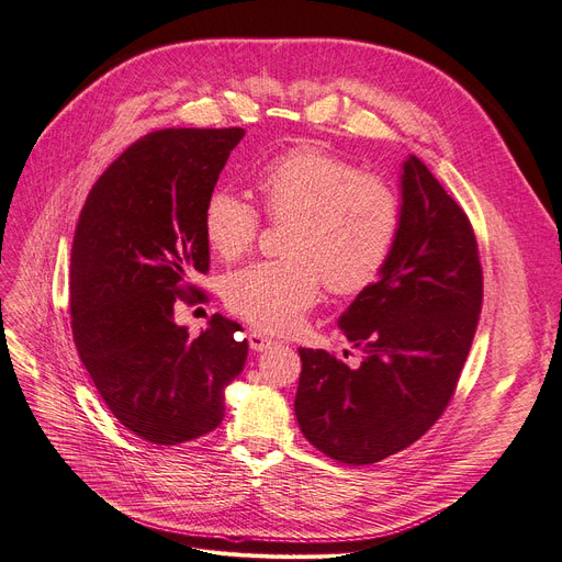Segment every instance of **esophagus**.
Wrapping results in <instances>:
<instances>
[{
	"instance_id": "34e87169",
	"label": "esophagus",
	"mask_w": 562,
	"mask_h": 562,
	"mask_svg": "<svg viewBox=\"0 0 562 562\" xmlns=\"http://www.w3.org/2000/svg\"><path fill=\"white\" fill-rule=\"evenodd\" d=\"M247 340H249V347H252L255 351H263V349H268L270 345H276V340H270L268 336L259 334V330H249Z\"/></svg>"
}]
</instances>
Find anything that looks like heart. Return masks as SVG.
Returning <instances> with one entry per match:
<instances>
[{
	"label": "heart",
	"mask_w": 562,
	"mask_h": 562,
	"mask_svg": "<svg viewBox=\"0 0 562 562\" xmlns=\"http://www.w3.org/2000/svg\"><path fill=\"white\" fill-rule=\"evenodd\" d=\"M257 190L268 220L292 224L284 259L224 278V303L247 324L289 334L317 305L324 284L355 296L384 273L401 234V201L382 178L317 145H299L261 166ZM201 228L207 247L232 261L257 243L261 213L243 194L215 190L203 203Z\"/></svg>",
	"instance_id": "1"
}]
</instances>
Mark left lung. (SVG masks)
<instances>
[{"instance_id":"left-lung-1","label":"left lung","mask_w":562,"mask_h":562,"mask_svg":"<svg viewBox=\"0 0 562 562\" xmlns=\"http://www.w3.org/2000/svg\"><path fill=\"white\" fill-rule=\"evenodd\" d=\"M482 301L474 228L409 155L396 249L338 322L363 349L361 366L349 368L326 349H299L294 412L307 442L349 465L384 461L417 442L453 398Z\"/></svg>"}]
</instances>
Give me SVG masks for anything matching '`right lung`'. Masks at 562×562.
Here are the masks:
<instances>
[{"label": "right lung", "instance_id": "right-lung-1", "mask_svg": "<svg viewBox=\"0 0 562 562\" xmlns=\"http://www.w3.org/2000/svg\"><path fill=\"white\" fill-rule=\"evenodd\" d=\"M245 132L159 130L124 150L82 205L69 270L74 345L113 417L140 440L180 445L215 430L224 386L245 366L240 324L213 315L201 336L173 307L205 303L201 215Z\"/></svg>", "mask_w": 562, "mask_h": 562}]
</instances>
